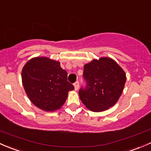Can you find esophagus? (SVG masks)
Returning <instances> with one entry per match:
<instances>
[{"label":"esophagus","mask_w":151,"mask_h":151,"mask_svg":"<svg viewBox=\"0 0 151 151\" xmlns=\"http://www.w3.org/2000/svg\"><path fill=\"white\" fill-rule=\"evenodd\" d=\"M74 86H75V89L77 90L79 87V82L78 81H76L74 83Z\"/></svg>","instance_id":"34e87169"}]
</instances>
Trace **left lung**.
<instances>
[{"label":"left lung","mask_w":151,"mask_h":151,"mask_svg":"<svg viewBox=\"0 0 151 151\" xmlns=\"http://www.w3.org/2000/svg\"><path fill=\"white\" fill-rule=\"evenodd\" d=\"M84 87L79 89L81 100L88 109L101 112L119 100L126 83V74L113 60L102 57L83 67Z\"/></svg>","instance_id":"1"}]
</instances>
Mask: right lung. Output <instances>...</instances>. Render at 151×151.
I'll use <instances>...</instances> for the list:
<instances>
[{"label":"right lung","instance_id":"1","mask_svg":"<svg viewBox=\"0 0 151 151\" xmlns=\"http://www.w3.org/2000/svg\"><path fill=\"white\" fill-rule=\"evenodd\" d=\"M25 92L31 102L45 111H54L63 106L69 91L74 86L68 81V73L60 63L46 57L29 60L22 71Z\"/></svg>","mask_w":151,"mask_h":151}]
</instances>
